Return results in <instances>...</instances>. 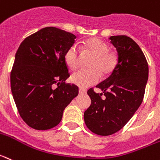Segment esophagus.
<instances>
[{
  "instance_id": "1",
  "label": "esophagus",
  "mask_w": 160,
  "mask_h": 160,
  "mask_svg": "<svg viewBox=\"0 0 160 160\" xmlns=\"http://www.w3.org/2000/svg\"><path fill=\"white\" fill-rule=\"evenodd\" d=\"M78 91L80 95H84V94L87 93V91L85 89H83V88H79Z\"/></svg>"
}]
</instances>
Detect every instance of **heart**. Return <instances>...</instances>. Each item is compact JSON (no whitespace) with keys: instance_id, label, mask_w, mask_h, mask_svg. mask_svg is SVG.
Listing matches in <instances>:
<instances>
[{"instance_id":"obj_1","label":"heart","mask_w":160,"mask_h":160,"mask_svg":"<svg viewBox=\"0 0 160 160\" xmlns=\"http://www.w3.org/2000/svg\"><path fill=\"white\" fill-rule=\"evenodd\" d=\"M85 52L93 54L94 57L90 63V69H80L71 76L73 84L80 87H88L99 82L101 73L104 76L111 74L117 69L119 63L118 53L109 50L104 41L98 38H91L83 42ZM65 63L71 69H76L81 62V53L77 44L68 48L64 55Z\"/></svg>"}]
</instances>
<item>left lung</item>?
I'll list each match as a JSON object with an SVG mask.
<instances>
[{
	"mask_svg": "<svg viewBox=\"0 0 160 160\" xmlns=\"http://www.w3.org/2000/svg\"><path fill=\"white\" fill-rule=\"evenodd\" d=\"M110 39L118 52L119 63L96 86L103 93L88 90L91 103L84 112L87 128L100 136L113 134L126 125L142 102L148 79V63L138 43L126 35Z\"/></svg>",
	"mask_w": 160,
	"mask_h": 160,
	"instance_id": "8db88e82",
	"label": "left lung"
}]
</instances>
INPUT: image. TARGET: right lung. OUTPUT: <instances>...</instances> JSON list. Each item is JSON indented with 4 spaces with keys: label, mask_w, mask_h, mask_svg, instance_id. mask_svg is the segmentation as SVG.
Masks as SVG:
<instances>
[{
    "label": "right lung",
    "mask_w": 160,
    "mask_h": 160,
    "mask_svg": "<svg viewBox=\"0 0 160 160\" xmlns=\"http://www.w3.org/2000/svg\"><path fill=\"white\" fill-rule=\"evenodd\" d=\"M73 34L53 27L29 35L18 49L10 73L15 104L31 128L57 126L65 108L78 95V87L65 82L69 77L64 55L73 44Z\"/></svg>",
    "instance_id": "right-lung-1"
}]
</instances>
